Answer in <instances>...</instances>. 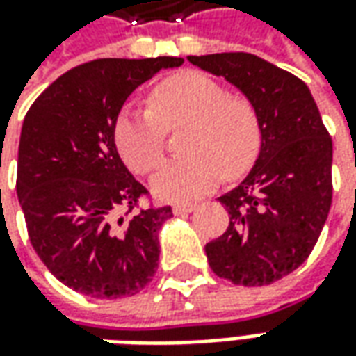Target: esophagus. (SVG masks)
Masks as SVG:
<instances>
[{
	"label": "esophagus",
	"instance_id": "obj_1",
	"mask_svg": "<svg viewBox=\"0 0 356 356\" xmlns=\"http://www.w3.org/2000/svg\"><path fill=\"white\" fill-rule=\"evenodd\" d=\"M195 209H197L195 204H175V207H173V215H177V216L189 215V213H193Z\"/></svg>",
	"mask_w": 356,
	"mask_h": 356
}]
</instances>
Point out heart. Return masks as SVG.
<instances>
[{"mask_svg": "<svg viewBox=\"0 0 356 356\" xmlns=\"http://www.w3.org/2000/svg\"><path fill=\"white\" fill-rule=\"evenodd\" d=\"M187 128L181 136L185 157L155 173L154 193L169 202L199 199L220 183L248 171L260 149V122L246 100L202 72H181L159 82L152 110L126 108L114 124L118 154L136 173H149L163 159L165 129Z\"/></svg>", "mask_w": 356, "mask_h": 356, "instance_id": "heart-1", "label": "heart"}]
</instances>
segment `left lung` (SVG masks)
<instances>
[{
	"label": "left lung",
	"mask_w": 356,
	"mask_h": 356,
	"mask_svg": "<svg viewBox=\"0 0 356 356\" xmlns=\"http://www.w3.org/2000/svg\"><path fill=\"white\" fill-rule=\"evenodd\" d=\"M234 84L260 122V154L238 187L218 197L230 222L204 246L209 266L236 286H268L312 254L331 209L333 141L307 84L250 53L187 56Z\"/></svg>",
	"instance_id": "obj_1"
}]
</instances>
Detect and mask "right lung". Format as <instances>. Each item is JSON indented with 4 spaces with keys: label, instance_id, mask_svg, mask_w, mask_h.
Instances as JSON below:
<instances>
[{
    "label": "right lung",
    "instance_id": "add662e5",
    "mask_svg": "<svg viewBox=\"0 0 356 356\" xmlns=\"http://www.w3.org/2000/svg\"><path fill=\"white\" fill-rule=\"evenodd\" d=\"M179 56L98 58L70 68L23 120L17 197L49 272L96 300L136 296L157 272L171 207L138 209L147 189L120 159L114 124L128 96Z\"/></svg>",
    "mask_w": 356,
    "mask_h": 356
}]
</instances>
